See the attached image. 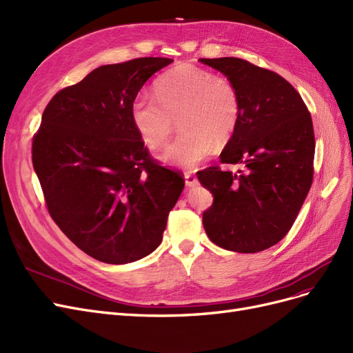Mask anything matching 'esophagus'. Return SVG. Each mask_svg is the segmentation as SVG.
I'll list each match as a JSON object with an SVG mask.
<instances>
[{
	"instance_id": "34e87169",
	"label": "esophagus",
	"mask_w": 353,
	"mask_h": 353,
	"mask_svg": "<svg viewBox=\"0 0 353 353\" xmlns=\"http://www.w3.org/2000/svg\"><path fill=\"white\" fill-rule=\"evenodd\" d=\"M185 183H186V186H189V188L196 186V185H198V179H196L195 174L188 172V173H185Z\"/></svg>"
}]
</instances>
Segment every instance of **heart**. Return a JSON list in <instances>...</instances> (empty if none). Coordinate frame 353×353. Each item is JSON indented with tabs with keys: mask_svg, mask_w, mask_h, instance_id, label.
Segmentation results:
<instances>
[{
	"mask_svg": "<svg viewBox=\"0 0 353 353\" xmlns=\"http://www.w3.org/2000/svg\"><path fill=\"white\" fill-rule=\"evenodd\" d=\"M155 97H136L130 119L151 150L168 142L179 119L183 132L161 157L170 165L193 168L212 152L215 142L225 143L237 128L241 102L234 85L202 67L183 64L168 70L155 82Z\"/></svg>",
	"mask_w": 353,
	"mask_h": 353,
	"instance_id": "heart-1",
	"label": "heart"
}]
</instances>
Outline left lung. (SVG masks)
<instances>
[{
  "label": "left lung",
  "mask_w": 353,
  "mask_h": 353,
  "mask_svg": "<svg viewBox=\"0 0 353 353\" xmlns=\"http://www.w3.org/2000/svg\"><path fill=\"white\" fill-rule=\"evenodd\" d=\"M199 61L225 74L237 90L241 116L220 161L245 165L239 176L220 165L196 173L214 196L202 214L203 229L227 251L261 252L288 234L311 189L312 119L280 74L236 57Z\"/></svg>",
  "instance_id": "1"
}]
</instances>
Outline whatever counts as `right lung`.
<instances>
[{
	"instance_id": "1",
	"label": "right lung",
	"mask_w": 353,
	"mask_h": 353,
	"mask_svg": "<svg viewBox=\"0 0 353 353\" xmlns=\"http://www.w3.org/2000/svg\"><path fill=\"white\" fill-rule=\"evenodd\" d=\"M173 63L142 57L101 65L57 92L32 139V163L60 230L101 263L128 264L155 251L185 177L151 157L130 104Z\"/></svg>"
}]
</instances>
